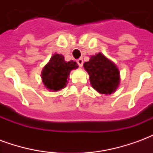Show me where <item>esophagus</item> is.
I'll use <instances>...</instances> for the list:
<instances>
[{
	"label": "esophagus",
	"instance_id": "esophagus-1",
	"mask_svg": "<svg viewBox=\"0 0 153 153\" xmlns=\"http://www.w3.org/2000/svg\"><path fill=\"white\" fill-rule=\"evenodd\" d=\"M76 61H77V64L79 65V67L83 66V59H82V58H79V59H78Z\"/></svg>",
	"mask_w": 153,
	"mask_h": 153
}]
</instances>
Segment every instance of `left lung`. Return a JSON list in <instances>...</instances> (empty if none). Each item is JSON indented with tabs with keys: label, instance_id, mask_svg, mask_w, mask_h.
Here are the masks:
<instances>
[{
	"label": "left lung",
	"instance_id": "obj_1",
	"mask_svg": "<svg viewBox=\"0 0 153 153\" xmlns=\"http://www.w3.org/2000/svg\"><path fill=\"white\" fill-rule=\"evenodd\" d=\"M89 74L92 86L102 94H111L115 92L120 83V72L115 65L104 55L98 53L83 64Z\"/></svg>",
	"mask_w": 153,
	"mask_h": 153
}]
</instances>
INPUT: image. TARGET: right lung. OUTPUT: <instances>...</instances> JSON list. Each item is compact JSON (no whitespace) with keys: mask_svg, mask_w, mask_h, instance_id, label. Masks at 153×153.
I'll return each mask as SVG.
<instances>
[{"mask_svg":"<svg viewBox=\"0 0 153 153\" xmlns=\"http://www.w3.org/2000/svg\"><path fill=\"white\" fill-rule=\"evenodd\" d=\"M77 68L76 62L73 60L66 62L62 55L55 54L42 70V79L44 85L52 92L62 89L66 86L70 70Z\"/></svg>","mask_w":153,"mask_h":153,"instance_id":"obj_1","label":"right lung"}]
</instances>
